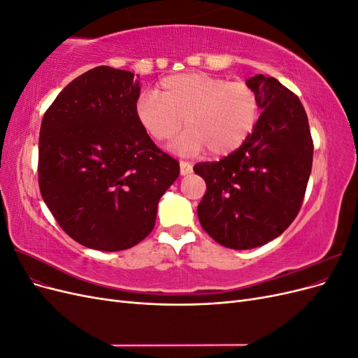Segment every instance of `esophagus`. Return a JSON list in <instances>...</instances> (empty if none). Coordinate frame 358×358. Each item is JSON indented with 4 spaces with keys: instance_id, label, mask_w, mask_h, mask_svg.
<instances>
[{
    "instance_id": "esophagus-1",
    "label": "esophagus",
    "mask_w": 358,
    "mask_h": 358,
    "mask_svg": "<svg viewBox=\"0 0 358 358\" xmlns=\"http://www.w3.org/2000/svg\"><path fill=\"white\" fill-rule=\"evenodd\" d=\"M189 173H192V166L188 161H180V175L185 176L189 175Z\"/></svg>"
}]
</instances>
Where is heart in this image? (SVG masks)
<instances>
[{"instance_id":"b5f03b06","label":"heart","mask_w":358,"mask_h":358,"mask_svg":"<svg viewBox=\"0 0 358 358\" xmlns=\"http://www.w3.org/2000/svg\"><path fill=\"white\" fill-rule=\"evenodd\" d=\"M259 115L255 91L245 82H229L201 71L162 79L157 92H145L136 106L137 121L155 142H167L188 128L173 149L179 154L225 155L252 133Z\"/></svg>"}]
</instances>
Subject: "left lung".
Returning <instances> with one entry per match:
<instances>
[{"label": "left lung", "mask_w": 358, "mask_h": 358, "mask_svg": "<svg viewBox=\"0 0 358 358\" xmlns=\"http://www.w3.org/2000/svg\"><path fill=\"white\" fill-rule=\"evenodd\" d=\"M246 83L263 110L254 131L230 155L194 166L206 182L197 208L200 224L230 249L262 246L288 229L305 199L313 157L299 96L263 74Z\"/></svg>", "instance_id": "left-lung-1"}]
</instances>
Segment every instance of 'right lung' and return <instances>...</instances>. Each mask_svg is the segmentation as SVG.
Here are the masks:
<instances>
[{
	"instance_id": "obj_1",
	"label": "right lung",
	"mask_w": 358,
	"mask_h": 358,
	"mask_svg": "<svg viewBox=\"0 0 358 358\" xmlns=\"http://www.w3.org/2000/svg\"><path fill=\"white\" fill-rule=\"evenodd\" d=\"M138 95L134 73L100 66L70 82L43 116L41 197L86 248L113 252L142 242L179 176V162L140 127Z\"/></svg>"
}]
</instances>
